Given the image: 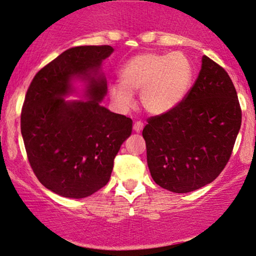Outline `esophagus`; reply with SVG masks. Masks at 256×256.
<instances>
[{"mask_svg":"<svg viewBox=\"0 0 256 256\" xmlns=\"http://www.w3.org/2000/svg\"><path fill=\"white\" fill-rule=\"evenodd\" d=\"M142 128H144V124H142V122H136L134 124V130L139 134L142 130Z\"/></svg>","mask_w":256,"mask_h":256,"instance_id":"obj_1","label":"esophagus"}]
</instances>
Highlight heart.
<instances>
[{"label": "heart", "mask_w": 256, "mask_h": 256, "mask_svg": "<svg viewBox=\"0 0 256 256\" xmlns=\"http://www.w3.org/2000/svg\"><path fill=\"white\" fill-rule=\"evenodd\" d=\"M120 80L122 83L108 88L116 106L128 110L134 104V94L140 91L142 108L151 114H162L186 97L192 84L193 68L182 52H145L125 64Z\"/></svg>", "instance_id": "1"}]
</instances>
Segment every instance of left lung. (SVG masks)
<instances>
[{"label": "left lung", "instance_id": "1", "mask_svg": "<svg viewBox=\"0 0 256 256\" xmlns=\"http://www.w3.org/2000/svg\"><path fill=\"white\" fill-rule=\"evenodd\" d=\"M202 62L186 97L171 111L148 118L142 130L153 180L174 193L193 192L218 178L241 126L230 77L207 56Z\"/></svg>", "mask_w": 256, "mask_h": 256}]
</instances>
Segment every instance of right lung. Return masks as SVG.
Listing matches in <instances>:
<instances>
[{"label": "right lung", "instance_id": "add662e5", "mask_svg": "<svg viewBox=\"0 0 256 256\" xmlns=\"http://www.w3.org/2000/svg\"><path fill=\"white\" fill-rule=\"evenodd\" d=\"M110 46L68 49L35 74L21 114V132L34 173L66 198L91 196L110 180L114 156L131 136L132 119L102 106L108 92L100 72ZM84 80L88 100H64Z\"/></svg>", "mask_w": 256, "mask_h": 256}]
</instances>
